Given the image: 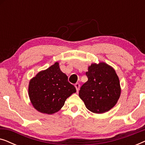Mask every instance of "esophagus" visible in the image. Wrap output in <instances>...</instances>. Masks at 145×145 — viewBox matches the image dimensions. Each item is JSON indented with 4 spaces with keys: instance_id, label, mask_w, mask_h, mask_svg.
Instances as JSON below:
<instances>
[{
    "instance_id": "1",
    "label": "esophagus",
    "mask_w": 145,
    "mask_h": 145,
    "mask_svg": "<svg viewBox=\"0 0 145 145\" xmlns=\"http://www.w3.org/2000/svg\"><path fill=\"white\" fill-rule=\"evenodd\" d=\"M74 86H75V88H76V89L77 92H78L79 89H80V84H79L78 83H76V84H74Z\"/></svg>"
}]
</instances>
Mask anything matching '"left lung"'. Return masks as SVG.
I'll return each instance as SVG.
<instances>
[{
    "mask_svg": "<svg viewBox=\"0 0 145 145\" xmlns=\"http://www.w3.org/2000/svg\"><path fill=\"white\" fill-rule=\"evenodd\" d=\"M86 75L88 81L80 87L79 97L90 112L96 114L108 112L116 106L121 94L116 71L105 63H92Z\"/></svg>",
    "mask_w": 145,
    "mask_h": 145,
    "instance_id": "left-lung-1",
    "label": "left lung"
}]
</instances>
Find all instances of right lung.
Returning <instances> with one entry per match:
<instances>
[{"label": "right lung", "instance_id": "obj_1", "mask_svg": "<svg viewBox=\"0 0 145 145\" xmlns=\"http://www.w3.org/2000/svg\"><path fill=\"white\" fill-rule=\"evenodd\" d=\"M76 92L57 62L39 72L29 82L28 94L31 104L43 114L57 112L64 106L67 98Z\"/></svg>", "mask_w": 145, "mask_h": 145}]
</instances>
